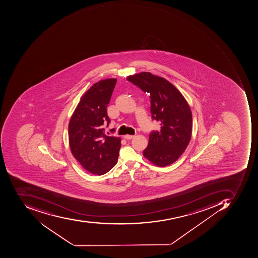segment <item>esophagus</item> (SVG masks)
Instances as JSON below:
<instances>
[{
  "mask_svg": "<svg viewBox=\"0 0 258 258\" xmlns=\"http://www.w3.org/2000/svg\"><path fill=\"white\" fill-rule=\"evenodd\" d=\"M124 138L126 139V140H132V139L134 138V136L125 135Z\"/></svg>",
  "mask_w": 258,
  "mask_h": 258,
  "instance_id": "34e87169",
  "label": "esophagus"
}]
</instances>
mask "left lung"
<instances>
[{
  "instance_id": "left-lung-1",
  "label": "left lung",
  "mask_w": 258,
  "mask_h": 258,
  "mask_svg": "<svg viewBox=\"0 0 258 258\" xmlns=\"http://www.w3.org/2000/svg\"><path fill=\"white\" fill-rule=\"evenodd\" d=\"M127 80L144 92L150 93L152 118L159 121L160 131H153L143 156L158 167L174 163L190 140L192 114L181 93L167 80L142 72Z\"/></svg>"
}]
</instances>
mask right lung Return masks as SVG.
<instances>
[{
	"label": "right lung",
	"instance_id": "obj_1",
	"mask_svg": "<svg viewBox=\"0 0 258 258\" xmlns=\"http://www.w3.org/2000/svg\"><path fill=\"white\" fill-rule=\"evenodd\" d=\"M117 80L95 83L81 97L68 126L70 148L74 158L91 174L102 175L118 161L121 139L108 137L103 125H109L107 106Z\"/></svg>",
	"mask_w": 258,
	"mask_h": 258
}]
</instances>
